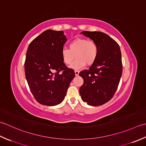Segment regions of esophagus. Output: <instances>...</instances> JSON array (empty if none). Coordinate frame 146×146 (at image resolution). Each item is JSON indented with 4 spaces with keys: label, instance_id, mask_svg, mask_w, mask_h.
<instances>
[{
    "label": "esophagus",
    "instance_id": "1",
    "mask_svg": "<svg viewBox=\"0 0 146 146\" xmlns=\"http://www.w3.org/2000/svg\"><path fill=\"white\" fill-rule=\"evenodd\" d=\"M79 72L78 70H75V75L76 76H78L79 75Z\"/></svg>",
    "mask_w": 146,
    "mask_h": 146
}]
</instances>
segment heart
<instances>
[{
    "label": "heart",
    "instance_id": "b5f03b06",
    "mask_svg": "<svg viewBox=\"0 0 146 146\" xmlns=\"http://www.w3.org/2000/svg\"><path fill=\"white\" fill-rule=\"evenodd\" d=\"M69 46V49L64 48L61 50V56L64 64L69 65L73 61L76 55V60L70 66L72 69H80L86 64L90 65L96 61L98 47L94 41L78 38L70 42Z\"/></svg>",
    "mask_w": 146,
    "mask_h": 146
}]
</instances>
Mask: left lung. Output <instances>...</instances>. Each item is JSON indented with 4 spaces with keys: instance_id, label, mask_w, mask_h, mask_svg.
Masks as SVG:
<instances>
[{
    "instance_id": "left-lung-1",
    "label": "left lung",
    "mask_w": 146,
    "mask_h": 146,
    "mask_svg": "<svg viewBox=\"0 0 146 146\" xmlns=\"http://www.w3.org/2000/svg\"><path fill=\"white\" fill-rule=\"evenodd\" d=\"M81 34L97 44L98 55L89 70L79 75L84 83L79 93L83 102L91 106H100L114 96L122 74L120 46L116 41L102 32L82 31Z\"/></svg>"
}]
</instances>
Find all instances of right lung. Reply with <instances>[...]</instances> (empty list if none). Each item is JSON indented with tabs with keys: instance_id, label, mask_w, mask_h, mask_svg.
Here are the masks:
<instances>
[{
	"instance_id": "1",
	"label": "right lung",
	"mask_w": 146,
	"mask_h": 146,
	"mask_svg": "<svg viewBox=\"0 0 146 146\" xmlns=\"http://www.w3.org/2000/svg\"><path fill=\"white\" fill-rule=\"evenodd\" d=\"M67 40L63 31L47 29L35 38L28 48L26 78L33 95L41 105L61 103L75 77L74 70L67 67L61 56Z\"/></svg>"
}]
</instances>
